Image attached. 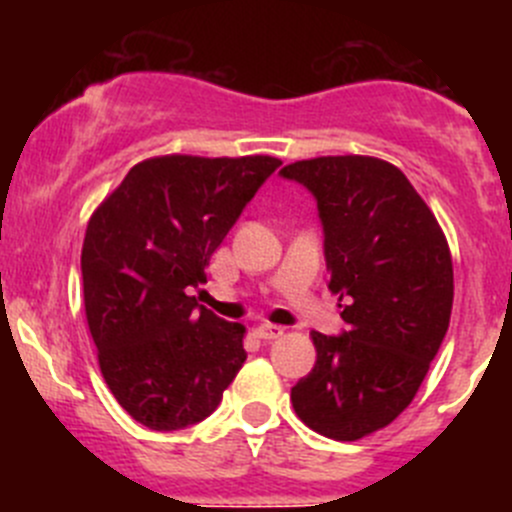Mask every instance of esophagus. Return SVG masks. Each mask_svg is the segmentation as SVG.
Returning <instances> with one entry per match:
<instances>
[{
	"label": "esophagus",
	"instance_id": "34e87169",
	"mask_svg": "<svg viewBox=\"0 0 512 512\" xmlns=\"http://www.w3.org/2000/svg\"><path fill=\"white\" fill-rule=\"evenodd\" d=\"M254 333H256L258 338H261V341L271 343V341H276V338L283 336V328L281 326H273V323H261V326H256Z\"/></svg>",
	"mask_w": 512,
	"mask_h": 512
}]
</instances>
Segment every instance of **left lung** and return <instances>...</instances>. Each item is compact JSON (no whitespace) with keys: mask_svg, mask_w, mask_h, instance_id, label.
<instances>
[{"mask_svg":"<svg viewBox=\"0 0 512 512\" xmlns=\"http://www.w3.org/2000/svg\"><path fill=\"white\" fill-rule=\"evenodd\" d=\"M281 174L316 196L328 291L348 323L343 336L311 333L316 366L291 388L293 411L326 438H366L411 406L448 331V241L406 174L376 156H316Z\"/></svg>","mask_w":512,"mask_h":512,"instance_id":"obj_1","label":"left lung"}]
</instances>
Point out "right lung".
Wrapping results in <instances>:
<instances>
[{
  "mask_svg": "<svg viewBox=\"0 0 512 512\" xmlns=\"http://www.w3.org/2000/svg\"><path fill=\"white\" fill-rule=\"evenodd\" d=\"M281 159L166 154L144 159L91 214L82 246L84 311L101 376L151 430L204 421L246 361L241 323L191 288Z\"/></svg>",
  "mask_w": 512,
  "mask_h": 512,
  "instance_id": "1",
  "label": "right lung"
}]
</instances>
